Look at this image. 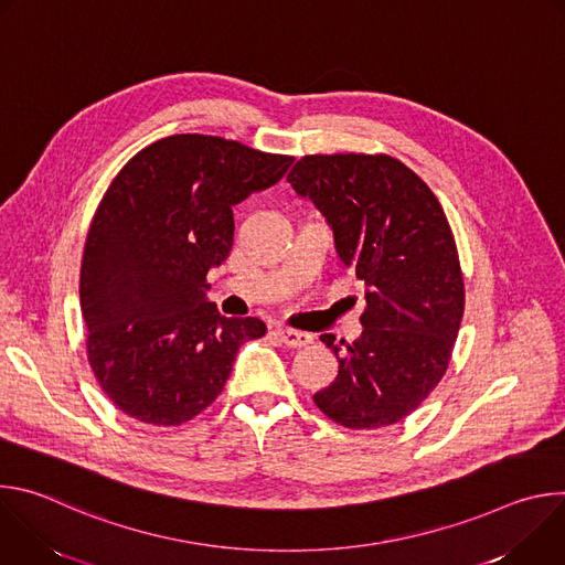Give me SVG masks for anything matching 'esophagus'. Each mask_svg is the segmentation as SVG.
Returning <instances> with one entry per match:
<instances>
[{
	"mask_svg": "<svg viewBox=\"0 0 565 565\" xmlns=\"http://www.w3.org/2000/svg\"><path fill=\"white\" fill-rule=\"evenodd\" d=\"M275 333L290 349H301L306 344H312V335L310 333H299V331H292V329H277Z\"/></svg>",
	"mask_w": 565,
	"mask_h": 565,
	"instance_id": "34e87169",
	"label": "esophagus"
}]
</instances>
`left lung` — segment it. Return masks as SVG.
<instances>
[{"instance_id": "left-lung-1", "label": "left lung", "mask_w": 565, "mask_h": 565, "mask_svg": "<svg viewBox=\"0 0 565 565\" xmlns=\"http://www.w3.org/2000/svg\"><path fill=\"white\" fill-rule=\"evenodd\" d=\"M288 183L327 218L342 266L366 286L360 340L319 338L340 371L315 405L349 429L405 420L443 380L465 310L447 216L391 156H303Z\"/></svg>"}]
</instances>
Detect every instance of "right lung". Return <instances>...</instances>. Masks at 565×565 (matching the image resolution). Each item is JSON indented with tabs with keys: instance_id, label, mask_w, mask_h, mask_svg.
I'll return each instance as SVG.
<instances>
[{
	"instance_id": "1",
	"label": "right lung",
	"mask_w": 565,
	"mask_h": 565,
	"mask_svg": "<svg viewBox=\"0 0 565 565\" xmlns=\"http://www.w3.org/2000/svg\"><path fill=\"white\" fill-rule=\"evenodd\" d=\"M290 156L179 134L138 151L94 216L79 306L89 364L114 405L147 425H181L223 391L236 351L266 335L223 317L205 275L232 250V207L273 188Z\"/></svg>"
}]
</instances>
